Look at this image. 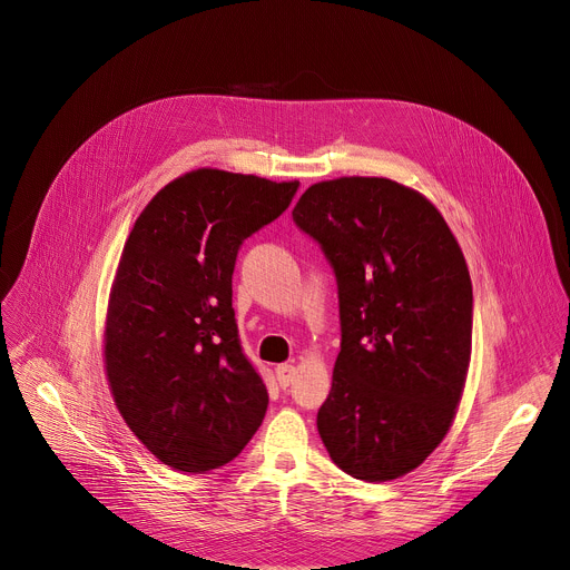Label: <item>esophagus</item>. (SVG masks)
<instances>
[{
	"label": "esophagus",
	"instance_id": "esophagus-1",
	"mask_svg": "<svg viewBox=\"0 0 570 570\" xmlns=\"http://www.w3.org/2000/svg\"><path fill=\"white\" fill-rule=\"evenodd\" d=\"M275 374H277L279 387L286 390V387L293 383V379H295V367L288 365V363H284V365H277V367H275Z\"/></svg>",
	"mask_w": 570,
	"mask_h": 570
}]
</instances>
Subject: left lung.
<instances>
[{
	"instance_id": "8db88e82",
	"label": "left lung",
	"mask_w": 570,
	"mask_h": 570,
	"mask_svg": "<svg viewBox=\"0 0 570 570\" xmlns=\"http://www.w3.org/2000/svg\"><path fill=\"white\" fill-rule=\"evenodd\" d=\"M338 284L341 354L317 433L332 460L367 482L420 466L462 396L473 293L442 214L387 178L308 187L293 209Z\"/></svg>"
}]
</instances>
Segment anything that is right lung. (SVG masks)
<instances>
[{
    "mask_svg": "<svg viewBox=\"0 0 570 570\" xmlns=\"http://www.w3.org/2000/svg\"><path fill=\"white\" fill-rule=\"evenodd\" d=\"M297 187L198 169L159 189L126 240L108 381L128 429L178 471L227 464L264 422L268 390L240 347L232 273L243 240L279 218Z\"/></svg>",
    "mask_w": 570,
    "mask_h": 570,
    "instance_id": "right-lung-1",
    "label": "right lung"
}]
</instances>
